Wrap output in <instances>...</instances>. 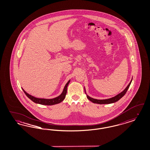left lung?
I'll return each mask as SVG.
<instances>
[{"mask_svg":"<svg viewBox=\"0 0 150 150\" xmlns=\"http://www.w3.org/2000/svg\"><path fill=\"white\" fill-rule=\"evenodd\" d=\"M132 79L131 80V81H130V83H129V84L125 88V89L123 91H122L121 93L117 94L116 96H115L112 97V98H108V99H105V100H97V99L89 97L86 94L85 88H84V91H85V93H86V95L87 98L89 100H91V102H92L94 103H97V104H110V103H115V102L118 101L125 94V93H127V91H128V88H129V86H130L131 83H132Z\"/></svg>","mask_w":150,"mask_h":150,"instance_id":"1","label":"left lung"}]
</instances>
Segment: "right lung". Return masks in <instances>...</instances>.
<instances>
[{"label": "right lung", "instance_id": "add662e5", "mask_svg": "<svg viewBox=\"0 0 150 150\" xmlns=\"http://www.w3.org/2000/svg\"><path fill=\"white\" fill-rule=\"evenodd\" d=\"M70 82V80H69L68 82L66 83V84L64 86L62 92L59 96H58L57 97H55L54 98H51V99L36 98V97H35L29 94V93H27L23 88H22V89L23 91L24 92V93H25V94L27 96V97L29 98V99H30L32 101H33L34 103H38V104L43 105H48V106L54 105H56V104L59 103L60 102L63 101L65 98V97H66V93H67V86L69 85Z\"/></svg>", "mask_w": 150, "mask_h": 150}]
</instances>
